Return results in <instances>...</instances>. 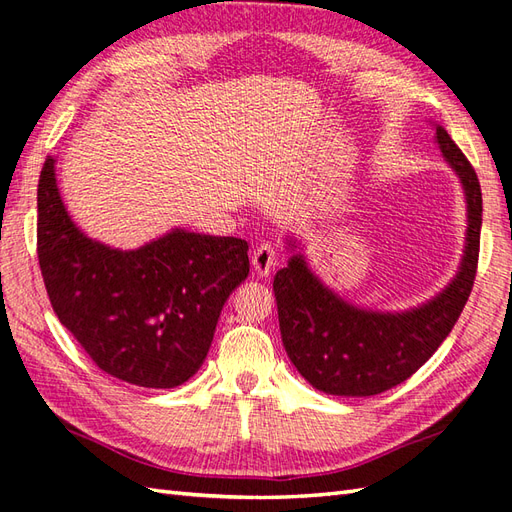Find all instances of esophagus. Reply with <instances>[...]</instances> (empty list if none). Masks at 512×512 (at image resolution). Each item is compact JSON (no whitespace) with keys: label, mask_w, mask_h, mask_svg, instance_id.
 Here are the masks:
<instances>
[{"label":"esophagus","mask_w":512,"mask_h":512,"mask_svg":"<svg viewBox=\"0 0 512 512\" xmlns=\"http://www.w3.org/2000/svg\"><path fill=\"white\" fill-rule=\"evenodd\" d=\"M251 264H253V270H255L257 277H261V279L268 277L270 270L277 266V251H274V246L272 244H261L257 251L253 253Z\"/></svg>","instance_id":"34e87169"}]
</instances>
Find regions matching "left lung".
Listing matches in <instances>:
<instances>
[{
    "instance_id": "8db88e82",
    "label": "left lung",
    "mask_w": 512,
    "mask_h": 512,
    "mask_svg": "<svg viewBox=\"0 0 512 512\" xmlns=\"http://www.w3.org/2000/svg\"><path fill=\"white\" fill-rule=\"evenodd\" d=\"M432 125L443 160L461 181L467 203L461 264L437 296L404 311L359 307L331 290L311 270L300 240L285 235L292 257L272 283L283 346L300 376L329 396H376L404 383L435 355L471 294L482 227L480 183L448 131Z\"/></svg>"
}]
</instances>
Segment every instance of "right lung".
Here are the masks:
<instances>
[{
  "label": "right lung",
  "mask_w": 512,
  "mask_h": 512,
  "mask_svg": "<svg viewBox=\"0 0 512 512\" xmlns=\"http://www.w3.org/2000/svg\"><path fill=\"white\" fill-rule=\"evenodd\" d=\"M38 264L58 320L90 359L149 389L199 372L220 311L251 268L246 240L181 227L131 251L88 238L62 203L56 157L38 179Z\"/></svg>",
  "instance_id": "right-lung-1"
}]
</instances>
